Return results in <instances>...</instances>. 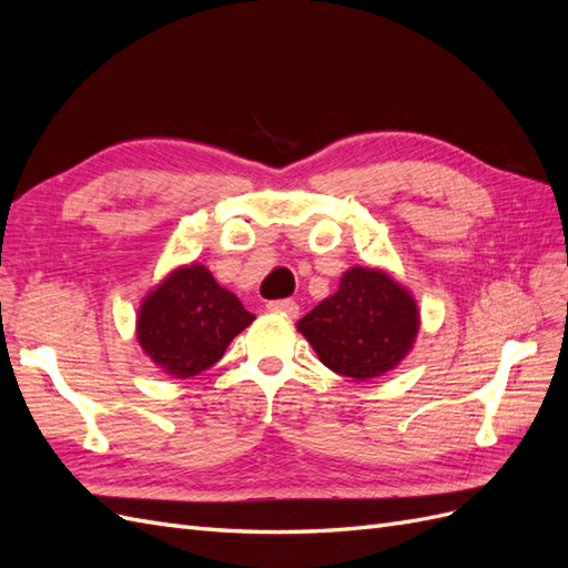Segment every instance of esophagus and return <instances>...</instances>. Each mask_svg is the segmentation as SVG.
I'll return each instance as SVG.
<instances>
[{
	"label": "esophagus",
	"instance_id": "1",
	"mask_svg": "<svg viewBox=\"0 0 568 568\" xmlns=\"http://www.w3.org/2000/svg\"><path fill=\"white\" fill-rule=\"evenodd\" d=\"M267 311L270 313H277V315H284V317H298V305L294 303V301H272V303H267Z\"/></svg>",
	"mask_w": 568,
	"mask_h": 568
}]
</instances>
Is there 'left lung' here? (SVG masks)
I'll return each instance as SVG.
<instances>
[{
    "mask_svg": "<svg viewBox=\"0 0 568 568\" xmlns=\"http://www.w3.org/2000/svg\"><path fill=\"white\" fill-rule=\"evenodd\" d=\"M422 315L407 286L382 267L343 272L336 294L320 301L296 329L322 365L357 382L398 367L415 348Z\"/></svg>",
    "mask_w": 568,
    "mask_h": 568,
    "instance_id": "obj_1",
    "label": "left lung"
}]
</instances>
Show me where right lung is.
Listing matches in <instances>:
<instances>
[{
	"mask_svg": "<svg viewBox=\"0 0 568 568\" xmlns=\"http://www.w3.org/2000/svg\"><path fill=\"white\" fill-rule=\"evenodd\" d=\"M255 320L201 263L168 272L136 311V343L163 374L189 379L213 367Z\"/></svg>",
	"mask_w": 568,
	"mask_h": 568,
	"instance_id": "1",
	"label": "right lung"
}]
</instances>
